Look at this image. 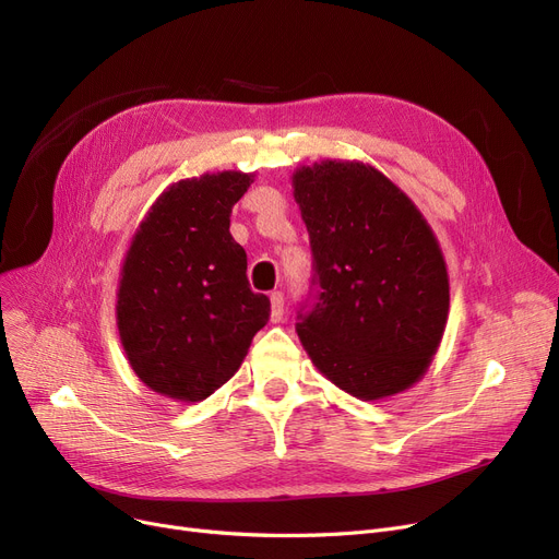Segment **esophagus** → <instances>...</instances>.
Segmentation results:
<instances>
[{"mask_svg": "<svg viewBox=\"0 0 559 559\" xmlns=\"http://www.w3.org/2000/svg\"><path fill=\"white\" fill-rule=\"evenodd\" d=\"M270 301H272V321H283V314H285V301H283V295H281V292H272V295H270Z\"/></svg>", "mask_w": 559, "mask_h": 559, "instance_id": "obj_1", "label": "esophagus"}]
</instances>
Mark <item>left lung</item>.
Listing matches in <instances>:
<instances>
[{"instance_id": "8db88e82", "label": "left lung", "mask_w": 559, "mask_h": 559, "mask_svg": "<svg viewBox=\"0 0 559 559\" xmlns=\"http://www.w3.org/2000/svg\"><path fill=\"white\" fill-rule=\"evenodd\" d=\"M321 287L297 324L317 371L360 401L426 376L449 321L447 260L428 219L362 160L326 158L292 174Z\"/></svg>"}]
</instances>
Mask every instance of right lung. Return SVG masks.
Here are the masks:
<instances>
[{"instance_id": "obj_1", "label": "right lung", "mask_w": 559, "mask_h": 559, "mask_svg": "<svg viewBox=\"0 0 559 559\" xmlns=\"http://www.w3.org/2000/svg\"><path fill=\"white\" fill-rule=\"evenodd\" d=\"M255 174L205 171L167 186L122 260L115 319L133 373L152 392L199 403L245 362L270 321L247 281V253L228 230Z\"/></svg>"}]
</instances>
